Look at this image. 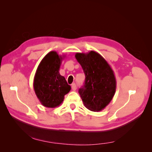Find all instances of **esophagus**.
I'll return each instance as SVG.
<instances>
[{
	"mask_svg": "<svg viewBox=\"0 0 152 152\" xmlns=\"http://www.w3.org/2000/svg\"><path fill=\"white\" fill-rule=\"evenodd\" d=\"M72 91H75L76 90V85L75 83H73L72 84Z\"/></svg>",
	"mask_w": 152,
	"mask_h": 152,
	"instance_id": "1",
	"label": "esophagus"
}]
</instances>
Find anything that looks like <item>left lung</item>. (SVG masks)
<instances>
[{"mask_svg":"<svg viewBox=\"0 0 152 152\" xmlns=\"http://www.w3.org/2000/svg\"><path fill=\"white\" fill-rule=\"evenodd\" d=\"M75 58L86 77L84 86L78 91L84 105L91 111H101L110 103L116 92L114 72L107 60L94 51L76 53Z\"/></svg>","mask_w":152,"mask_h":152,"instance_id":"obj_1","label":"left lung"}]
</instances>
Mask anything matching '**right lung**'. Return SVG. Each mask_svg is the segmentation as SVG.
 Wrapping results in <instances>:
<instances>
[{
  "mask_svg": "<svg viewBox=\"0 0 152 152\" xmlns=\"http://www.w3.org/2000/svg\"><path fill=\"white\" fill-rule=\"evenodd\" d=\"M66 56H59L51 51L42 59L38 66L33 79L35 93L43 106L55 108L62 103L64 96L71 90L60 70Z\"/></svg>",
  "mask_w": 152,
  "mask_h": 152,
  "instance_id": "obj_1",
  "label": "right lung"
}]
</instances>
